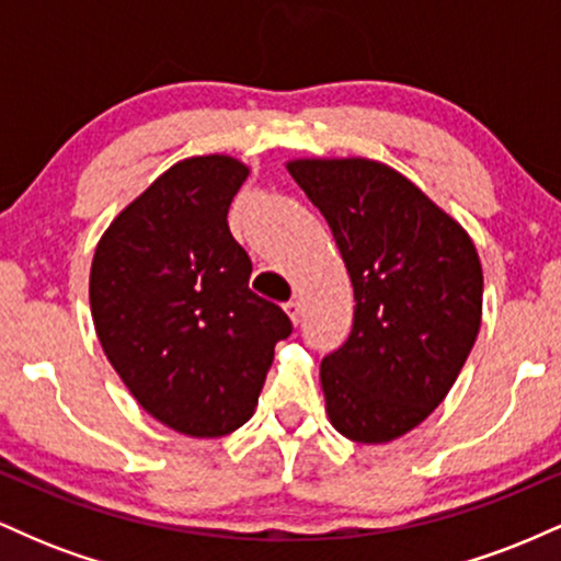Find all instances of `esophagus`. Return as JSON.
Instances as JSON below:
<instances>
[{
  "instance_id": "obj_1",
  "label": "esophagus",
  "mask_w": 561,
  "mask_h": 561,
  "mask_svg": "<svg viewBox=\"0 0 561 561\" xmlns=\"http://www.w3.org/2000/svg\"><path fill=\"white\" fill-rule=\"evenodd\" d=\"M285 311H287V317H289V321H293V324H298L300 321V300H287L285 302Z\"/></svg>"
}]
</instances>
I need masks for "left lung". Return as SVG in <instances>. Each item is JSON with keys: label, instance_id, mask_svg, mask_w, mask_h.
I'll list each match as a JSON object with an SVG mask.
<instances>
[{"label": "left lung", "instance_id": "obj_1", "mask_svg": "<svg viewBox=\"0 0 561 561\" xmlns=\"http://www.w3.org/2000/svg\"><path fill=\"white\" fill-rule=\"evenodd\" d=\"M289 176L330 224L353 282L351 337L321 362L332 427L390 443L443 403L482 319L467 229L411 179L369 158H295Z\"/></svg>", "mask_w": 561, "mask_h": 561}]
</instances>
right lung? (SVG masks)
Returning a JSON list of instances; mask_svg holds the SVG:
<instances>
[{
  "label": "right lung",
  "mask_w": 561,
  "mask_h": 561,
  "mask_svg": "<svg viewBox=\"0 0 561 561\" xmlns=\"http://www.w3.org/2000/svg\"><path fill=\"white\" fill-rule=\"evenodd\" d=\"M250 169L231 156L173 163L113 218L89 272L107 362L137 403L190 437L253 416L274 345L293 324L248 287V253L227 214Z\"/></svg>",
  "instance_id": "right-lung-1"
}]
</instances>
